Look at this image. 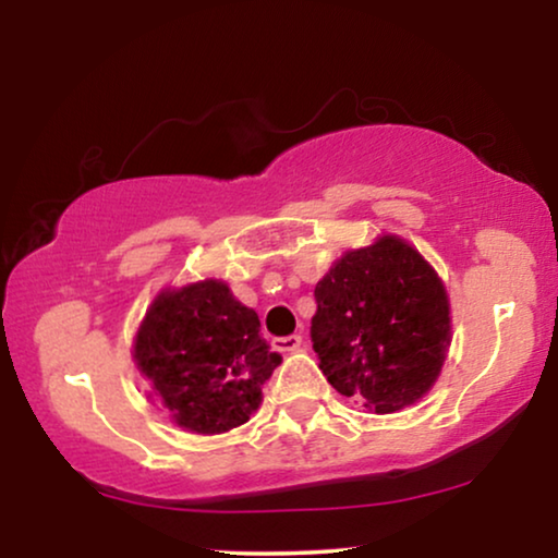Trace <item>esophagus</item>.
Listing matches in <instances>:
<instances>
[{
	"mask_svg": "<svg viewBox=\"0 0 558 558\" xmlns=\"http://www.w3.org/2000/svg\"><path fill=\"white\" fill-rule=\"evenodd\" d=\"M301 343H303L301 336L293 333V336H282V339H276V341H272V347L282 351V354H290V351L301 349Z\"/></svg>",
	"mask_w": 558,
	"mask_h": 558,
	"instance_id": "34e87169",
	"label": "esophagus"
}]
</instances>
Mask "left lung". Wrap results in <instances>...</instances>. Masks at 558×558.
I'll list each match as a JSON object with an SVG mask.
<instances>
[{"instance_id": "left-lung-1", "label": "left lung", "mask_w": 558, "mask_h": 558, "mask_svg": "<svg viewBox=\"0 0 558 558\" xmlns=\"http://www.w3.org/2000/svg\"><path fill=\"white\" fill-rule=\"evenodd\" d=\"M313 295V351L339 395L391 414L435 387L452 341L450 298L410 242L379 234L347 250Z\"/></svg>"}]
</instances>
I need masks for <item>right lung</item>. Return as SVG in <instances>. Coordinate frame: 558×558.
Listing matches in <instances>:
<instances>
[{
  "instance_id": "1",
  "label": "right lung",
  "mask_w": 558,
  "mask_h": 558,
  "mask_svg": "<svg viewBox=\"0 0 558 558\" xmlns=\"http://www.w3.org/2000/svg\"><path fill=\"white\" fill-rule=\"evenodd\" d=\"M131 356L151 387L148 399L194 435L245 425L282 361L260 336L257 313L217 278L161 288L138 324Z\"/></svg>"
}]
</instances>
